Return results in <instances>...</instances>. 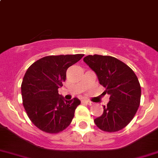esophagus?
<instances>
[{
	"mask_svg": "<svg viewBox=\"0 0 158 158\" xmlns=\"http://www.w3.org/2000/svg\"><path fill=\"white\" fill-rule=\"evenodd\" d=\"M82 102H83V103H85V104L89 105V106H92V102H90V101H87V100H84V101H82Z\"/></svg>",
	"mask_w": 158,
	"mask_h": 158,
	"instance_id": "34e87169",
	"label": "esophagus"
}]
</instances>
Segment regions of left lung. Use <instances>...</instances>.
Returning a JSON list of instances; mask_svg holds the SVG:
<instances>
[{
  "mask_svg": "<svg viewBox=\"0 0 158 158\" xmlns=\"http://www.w3.org/2000/svg\"><path fill=\"white\" fill-rule=\"evenodd\" d=\"M83 60L110 95L103 114L94 120L95 125L103 131L122 130L133 119L140 106L141 90L138 77L125 63L110 56L89 55Z\"/></svg>",
  "mask_w": 158,
  "mask_h": 158,
  "instance_id": "8db88e82",
  "label": "left lung"
}]
</instances>
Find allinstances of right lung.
<instances>
[{
	"label": "right lung",
	"mask_w": 158,
	"mask_h": 158,
	"mask_svg": "<svg viewBox=\"0 0 158 158\" xmlns=\"http://www.w3.org/2000/svg\"><path fill=\"white\" fill-rule=\"evenodd\" d=\"M83 54L48 56L28 68L21 84L23 106L33 125L43 131L57 134L72 122L78 98L66 101L58 93L66 78V70Z\"/></svg>",
	"instance_id": "obj_1"
}]
</instances>
